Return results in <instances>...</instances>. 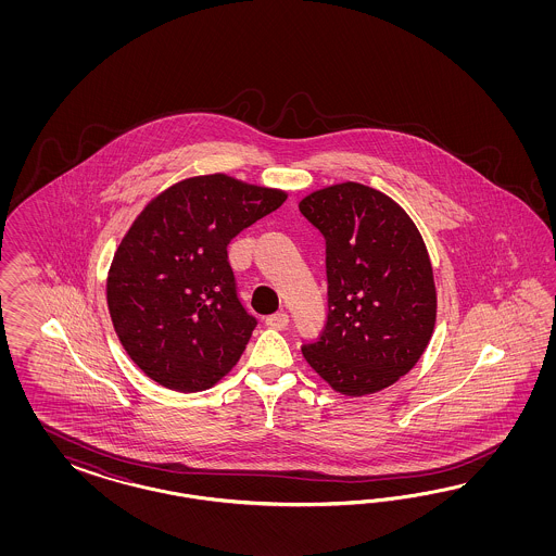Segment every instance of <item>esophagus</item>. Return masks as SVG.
Wrapping results in <instances>:
<instances>
[{
	"label": "esophagus",
	"mask_w": 556,
	"mask_h": 556,
	"mask_svg": "<svg viewBox=\"0 0 556 556\" xmlns=\"http://www.w3.org/2000/svg\"><path fill=\"white\" fill-rule=\"evenodd\" d=\"M265 324L273 328V330H286L287 326H289V316H287L286 312H277V314L269 316Z\"/></svg>",
	"instance_id": "1"
}]
</instances>
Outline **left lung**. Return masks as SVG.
<instances>
[{
	"mask_svg": "<svg viewBox=\"0 0 556 556\" xmlns=\"http://www.w3.org/2000/svg\"><path fill=\"white\" fill-rule=\"evenodd\" d=\"M300 212L326 240L328 318L303 344L309 367L358 397L393 386L418 363L437 321V287L416 224L386 193L338 184Z\"/></svg>",
	"mask_w": 556,
	"mask_h": 556,
	"instance_id": "obj_1",
	"label": "left lung"
}]
</instances>
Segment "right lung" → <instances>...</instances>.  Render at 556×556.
I'll return each mask as SVG.
<instances>
[{"mask_svg":"<svg viewBox=\"0 0 556 556\" xmlns=\"http://www.w3.org/2000/svg\"><path fill=\"white\" fill-rule=\"evenodd\" d=\"M286 200L281 189L216 173L168 187L140 212L114 254L108 307L124 351L152 381L193 393L238 363L256 318L238 300L228 244Z\"/></svg>","mask_w":556,"mask_h":556,"instance_id":"1","label":"right lung"}]
</instances>
